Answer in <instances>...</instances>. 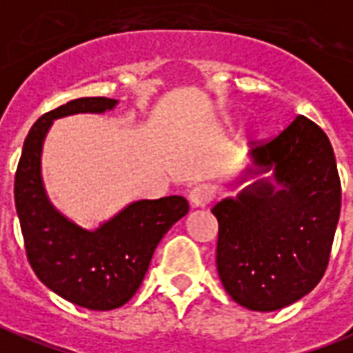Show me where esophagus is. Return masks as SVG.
<instances>
[{"mask_svg": "<svg viewBox=\"0 0 353 353\" xmlns=\"http://www.w3.org/2000/svg\"><path fill=\"white\" fill-rule=\"evenodd\" d=\"M212 190L208 186H195L194 190H190V194H188V199H190V205L194 208H203L207 207L208 203L212 201Z\"/></svg>", "mask_w": 353, "mask_h": 353, "instance_id": "obj_1", "label": "esophagus"}]
</instances>
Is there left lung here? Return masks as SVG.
<instances>
[{
    "label": "left lung",
    "instance_id": "8db88e82",
    "mask_svg": "<svg viewBox=\"0 0 353 353\" xmlns=\"http://www.w3.org/2000/svg\"><path fill=\"white\" fill-rule=\"evenodd\" d=\"M230 188L239 194L216 203L212 214L218 274L231 299L272 312L312 292L341 216V180L327 135L297 117L250 152Z\"/></svg>",
    "mask_w": 353,
    "mask_h": 353
}]
</instances>
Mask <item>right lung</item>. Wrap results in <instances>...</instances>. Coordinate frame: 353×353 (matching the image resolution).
<instances>
[{"label": "right lung", "mask_w": 353, "mask_h": 353, "mask_svg": "<svg viewBox=\"0 0 353 353\" xmlns=\"http://www.w3.org/2000/svg\"><path fill=\"white\" fill-rule=\"evenodd\" d=\"M117 105L109 97H81L43 114L26 137L14 176V205L33 272L48 290L90 310L125 305L145 279L159 241L188 214L180 195L139 199L88 230L54 207L41 163L54 120L103 114Z\"/></svg>", "instance_id": "right-lung-1"}]
</instances>
